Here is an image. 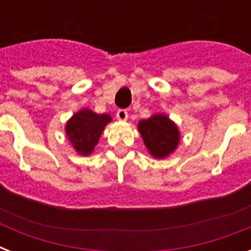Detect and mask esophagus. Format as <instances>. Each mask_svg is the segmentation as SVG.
Masks as SVG:
<instances>
[{
    "mask_svg": "<svg viewBox=\"0 0 251 251\" xmlns=\"http://www.w3.org/2000/svg\"><path fill=\"white\" fill-rule=\"evenodd\" d=\"M127 110L125 109H118L117 113H116V117H117V120H120V121H126L127 120Z\"/></svg>",
    "mask_w": 251,
    "mask_h": 251,
    "instance_id": "34e87169",
    "label": "esophagus"
}]
</instances>
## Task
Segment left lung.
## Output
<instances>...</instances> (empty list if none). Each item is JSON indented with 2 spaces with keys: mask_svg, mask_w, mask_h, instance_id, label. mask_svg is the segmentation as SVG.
Segmentation results:
<instances>
[{
  "mask_svg": "<svg viewBox=\"0 0 251 251\" xmlns=\"http://www.w3.org/2000/svg\"><path fill=\"white\" fill-rule=\"evenodd\" d=\"M138 130L146 149L155 159H165L176 151L179 143V130L164 113L152 114L138 124Z\"/></svg>",
  "mask_w": 251,
  "mask_h": 251,
  "instance_id": "1",
  "label": "left lung"
}]
</instances>
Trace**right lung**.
<instances>
[{
    "label": "right lung",
    "instance_id": "add662e5",
    "mask_svg": "<svg viewBox=\"0 0 251 251\" xmlns=\"http://www.w3.org/2000/svg\"><path fill=\"white\" fill-rule=\"evenodd\" d=\"M112 121L108 113L98 114L88 108L78 110L65 125V133L73 149L82 156L94 152L105 126Z\"/></svg>",
    "mask_w": 251,
    "mask_h": 251
}]
</instances>
